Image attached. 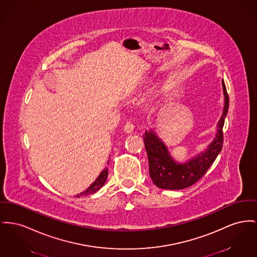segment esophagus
I'll return each mask as SVG.
<instances>
[{
    "mask_svg": "<svg viewBox=\"0 0 257 257\" xmlns=\"http://www.w3.org/2000/svg\"><path fill=\"white\" fill-rule=\"evenodd\" d=\"M134 131V124L132 122H127L124 126V132L127 134H131Z\"/></svg>",
    "mask_w": 257,
    "mask_h": 257,
    "instance_id": "esophagus-1",
    "label": "esophagus"
}]
</instances>
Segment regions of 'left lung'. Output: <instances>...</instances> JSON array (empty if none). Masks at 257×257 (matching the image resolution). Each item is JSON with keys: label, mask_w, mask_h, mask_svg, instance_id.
Wrapping results in <instances>:
<instances>
[{"label": "left lung", "mask_w": 257, "mask_h": 257, "mask_svg": "<svg viewBox=\"0 0 257 257\" xmlns=\"http://www.w3.org/2000/svg\"><path fill=\"white\" fill-rule=\"evenodd\" d=\"M224 106L217 122L216 134L205 151L199 152L184 162L176 161L171 155L166 144L152 129L146 131L144 143L148 153L150 176L153 183L162 189L179 190L191 186L199 181L219 154L223 145L222 128L229 107V97L222 79Z\"/></svg>", "instance_id": "1"}]
</instances>
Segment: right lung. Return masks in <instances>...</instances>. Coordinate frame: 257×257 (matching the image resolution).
Wrapping results in <instances>:
<instances>
[{"mask_svg": "<svg viewBox=\"0 0 257 257\" xmlns=\"http://www.w3.org/2000/svg\"><path fill=\"white\" fill-rule=\"evenodd\" d=\"M107 164H108V162H107ZM106 178H107V168H105L101 172L99 177L95 180V181L91 184L90 186L85 191L77 194L76 196H87V195H90V194H94L95 192H97L105 184V182L106 181Z\"/></svg>", "mask_w": 257, "mask_h": 257, "instance_id": "obj_1", "label": "right lung"}]
</instances>
